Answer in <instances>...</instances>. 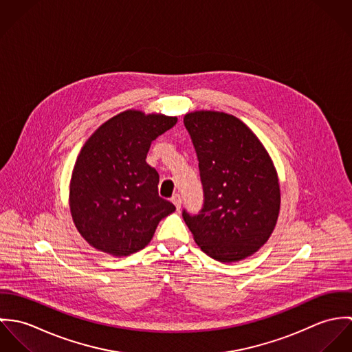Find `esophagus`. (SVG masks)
<instances>
[{
  "label": "esophagus",
  "mask_w": 352,
  "mask_h": 352,
  "mask_svg": "<svg viewBox=\"0 0 352 352\" xmlns=\"http://www.w3.org/2000/svg\"><path fill=\"white\" fill-rule=\"evenodd\" d=\"M170 201H172V203L176 206V208H177V210H180V207H182V197H180L179 194H175V195L172 197V199H170Z\"/></svg>",
  "instance_id": "obj_1"
}]
</instances>
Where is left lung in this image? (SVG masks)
Wrapping results in <instances>:
<instances>
[{
    "instance_id": "obj_1",
    "label": "left lung",
    "mask_w": 352,
    "mask_h": 352,
    "mask_svg": "<svg viewBox=\"0 0 352 352\" xmlns=\"http://www.w3.org/2000/svg\"><path fill=\"white\" fill-rule=\"evenodd\" d=\"M199 161L204 204L183 218L201 251L236 263L258 251L272 234L280 210L275 165L251 129L219 111L184 115Z\"/></svg>"
}]
</instances>
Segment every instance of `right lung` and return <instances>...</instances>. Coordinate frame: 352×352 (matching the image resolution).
<instances>
[{
	"mask_svg": "<svg viewBox=\"0 0 352 352\" xmlns=\"http://www.w3.org/2000/svg\"><path fill=\"white\" fill-rule=\"evenodd\" d=\"M176 122L127 109L104 122L81 148L69 206L78 233L95 250L118 257L141 251L158 222L176 210L158 197V173L146 162L151 141Z\"/></svg>",
	"mask_w": 352,
	"mask_h": 352,
	"instance_id": "obj_1",
	"label": "right lung"
}]
</instances>
